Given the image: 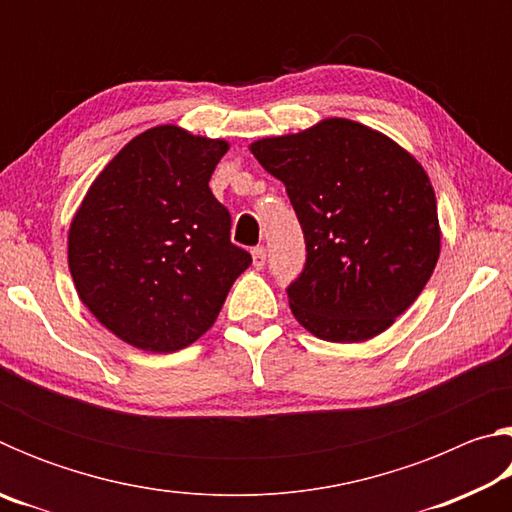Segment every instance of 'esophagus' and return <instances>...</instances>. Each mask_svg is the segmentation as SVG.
<instances>
[{
  "mask_svg": "<svg viewBox=\"0 0 512 512\" xmlns=\"http://www.w3.org/2000/svg\"><path fill=\"white\" fill-rule=\"evenodd\" d=\"M264 264H266V248L264 246L253 248V266L264 268Z\"/></svg>",
  "mask_w": 512,
  "mask_h": 512,
  "instance_id": "esophagus-1",
  "label": "esophagus"
}]
</instances>
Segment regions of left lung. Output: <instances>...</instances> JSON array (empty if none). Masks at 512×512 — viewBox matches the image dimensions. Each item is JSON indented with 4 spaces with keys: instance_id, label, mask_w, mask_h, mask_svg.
<instances>
[{
    "instance_id": "left-lung-1",
    "label": "left lung",
    "mask_w": 512,
    "mask_h": 512,
    "mask_svg": "<svg viewBox=\"0 0 512 512\" xmlns=\"http://www.w3.org/2000/svg\"><path fill=\"white\" fill-rule=\"evenodd\" d=\"M282 180L307 244L287 287L293 316L318 339L357 343L411 307L440 253L436 194L393 140L350 119L250 146Z\"/></svg>"
}]
</instances>
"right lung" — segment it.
Segmentation results:
<instances>
[{
  "label": "right lung",
  "mask_w": 512,
  "mask_h": 512,
  "mask_svg": "<svg viewBox=\"0 0 512 512\" xmlns=\"http://www.w3.org/2000/svg\"><path fill=\"white\" fill-rule=\"evenodd\" d=\"M223 140L151 128L94 180L69 228V271L101 325L146 352H176L219 316L253 262L210 189Z\"/></svg>",
  "instance_id": "obj_1"
}]
</instances>
